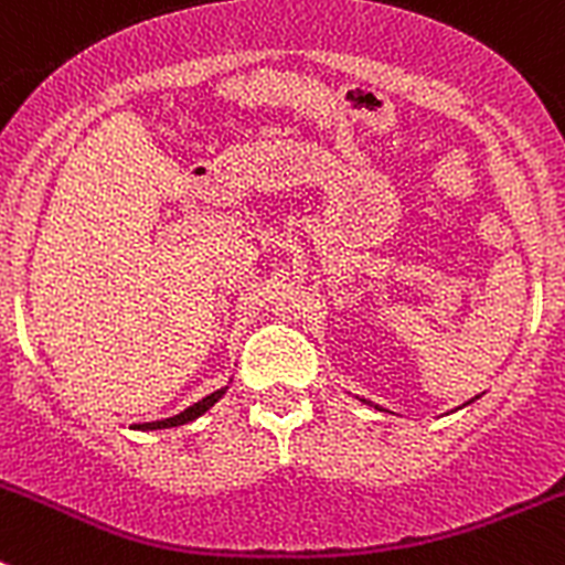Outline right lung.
<instances>
[{"label": "right lung", "mask_w": 565, "mask_h": 565, "mask_svg": "<svg viewBox=\"0 0 565 565\" xmlns=\"http://www.w3.org/2000/svg\"><path fill=\"white\" fill-rule=\"evenodd\" d=\"M223 394H226V388H217V392L206 394L204 399H199V403H193L190 408H184L182 414L168 416V419H160V422H143V425H131V428H137V430H162V428H177V425H188V422L199 419L204 411H210L212 405H215L217 399L223 397Z\"/></svg>", "instance_id": "right-lung-1"}]
</instances>
